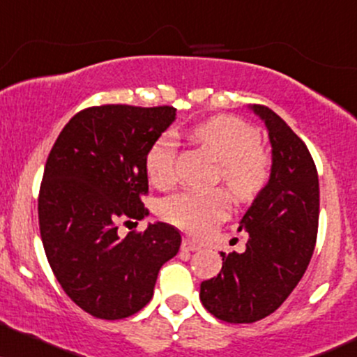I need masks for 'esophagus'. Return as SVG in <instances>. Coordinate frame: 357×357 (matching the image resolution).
I'll list each match as a JSON object with an SVG mask.
<instances>
[{
  "mask_svg": "<svg viewBox=\"0 0 357 357\" xmlns=\"http://www.w3.org/2000/svg\"><path fill=\"white\" fill-rule=\"evenodd\" d=\"M183 249H184V251H192V252H195V251H199L201 246H199V244H196L195 241H191V239H184V241H183Z\"/></svg>",
  "mask_w": 357,
  "mask_h": 357,
  "instance_id": "obj_1",
  "label": "esophagus"
}]
</instances>
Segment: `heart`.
<instances>
[{
  "mask_svg": "<svg viewBox=\"0 0 357 357\" xmlns=\"http://www.w3.org/2000/svg\"><path fill=\"white\" fill-rule=\"evenodd\" d=\"M191 135L201 146L214 154L218 165L216 178L227 195L239 203L255 199L266 186L271 173V160L259 146V132L251 124L234 116H216L196 124ZM178 141L166 132L158 137L146 153V171L158 186H166L174 179V162ZM166 220L188 233L204 234L225 220L229 203L222 191H183L166 197L161 204Z\"/></svg>",
  "mask_w": 357,
  "mask_h": 357,
  "instance_id": "b5f03b06",
  "label": "heart"
}]
</instances>
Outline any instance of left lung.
<instances>
[{"mask_svg":"<svg viewBox=\"0 0 357 357\" xmlns=\"http://www.w3.org/2000/svg\"><path fill=\"white\" fill-rule=\"evenodd\" d=\"M268 130L271 174L238 231L243 252H221L216 278L201 282L203 306L226 323H256L286 301L306 273L317 236L319 181L306 144L266 106H249Z\"/></svg>","mask_w":357,"mask_h":357,"instance_id":"left-lung-1","label":"left lung"}]
</instances>
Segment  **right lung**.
Segmentation results:
<instances>
[{
  "label": "right lung",
  "instance_id": "obj_1",
  "mask_svg": "<svg viewBox=\"0 0 357 357\" xmlns=\"http://www.w3.org/2000/svg\"><path fill=\"white\" fill-rule=\"evenodd\" d=\"M174 119L173 106H94L73 116L51 148L38 199L41 241L64 293L94 317L143 309L181 246L166 222L126 238L116 225L148 216L139 197L148 192L146 153Z\"/></svg>",
  "mask_w": 357,
  "mask_h": 357
}]
</instances>
